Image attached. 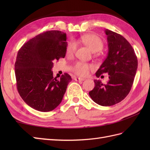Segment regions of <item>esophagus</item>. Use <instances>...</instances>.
<instances>
[{
  "instance_id": "34e87169",
  "label": "esophagus",
  "mask_w": 150,
  "mask_h": 150,
  "mask_svg": "<svg viewBox=\"0 0 150 150\" xmlns=\"http://www.w3.org/2000/svg\"><path fill=\"white\" fill-rule=\"evenodd\" d=\"M74 80L76 81H83L85 79L84 78H80V77H75Z\"/></svg>"
}]
</instances>
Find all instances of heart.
Segmentation results:
<instances>
[{"label": "heart", "mask_w": 150, "mask_h": 150, "mask_svg": "<svg viewBox=\"0 0 150 150\" xmlns=\"http://www.w3.org/2000/svg\"><path fill=\"white\" fill-rule=\"evenodd\" d=\"M81 42L85 44L92 52H97L102 49L103 42L99 37L94 34H86L82 36L81 39ZM76 44L74 42H70L66 47V55L72 56L76 50ZM92 66L88 64L78 62L72 67V71L76 75L79 76H86L88 74Z\"/></svg>", "instance_id": "heart-1"}]
</instances>
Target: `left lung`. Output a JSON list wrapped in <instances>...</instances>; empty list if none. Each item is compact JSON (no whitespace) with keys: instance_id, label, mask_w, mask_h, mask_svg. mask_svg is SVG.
I'll list each match as a JSON object with an SVG mask.
<instances>
[{"instance_id":"left-lung-1","label":"left lung","mask_w":150,"mask_h":150,"mask_svg":"<svg viewBox=\"0 0 150 150\" xmlns=\"http://www.w3.org/2000/svg\"><path fill=\"white\" fill-rule=\"evenodd\" d=\"M108 53L106 59L95 73L99 77L108 73L106 84L94 80L95 87L89 92L91 99L103 106L120 103L128 95L134 81L138 66L134 50L125 38L106 29Z\"/></svg>"}]
</instances>
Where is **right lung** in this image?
<instances>
[{"label": "right lung", "mask_w": 150, "mask_h": 150, "mask_svg": "<svg viewBox=\"0 0 150 150\" xmlns=\"http://www.w3.org/2000/svg\"><path fill=\"white\" fill-rule=\"evenodd\" d=\"M66 34L60 31H47L25 43L17 53L15 64L17 88L28 106L47 112L61 103L68 84V73L59 80L53 76V62L66 56Z\"/></svg>", "instance_id": "right-lung-1"}]
</instances>
